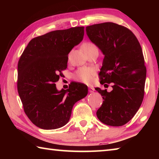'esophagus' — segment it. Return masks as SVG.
Returning <instances> with one entry per match:
<instances>
[{
    "instance_id": "34e87169",
    "label": "esophagus",
    "mask_w": 159,
    "mask_h": 159,
    "mask_svg": "<svg viewBox=\"0 0 159 159\" xmlns=\"http://www.w3.org/2000/svg\"><path fill=\"white\" fill-rule=\"evenodd\" d=\"M88 88H89V89H88V90H89V92L90 93H93V92H94V90H95V88H94L93 87H91V86H89V87H88Z\"/></svg>"
}]
</instances>
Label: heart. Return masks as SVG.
Masks as SVG:
<instances>
[{
    "instance_id": "obj_1",
    "label": "heart",
    "mask_w": 159,
    "mask_h": 159,
    "mask_svg": "<svg viewBox=\"0 0 159 159\" xmlns=\"http://www.w3.org/2000/svg\"><path fill=\"white\" fill-rule=\"evenodd\" d=\"M95 46V44L90 42H86L83 45V48L85 52H87V51ZM93 74L94 71L93 69L90 68V67H80L76 71L75 78L78 80H81L83 82L88 83L92 81Z\"/></svg>"
}]
</instances>
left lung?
Here are the masks:
<instances>
[{"label":"left lung","mask_w":159,"mask_h":159,"mask_svg":"<svg viewBox=\"0 0 159 159\" xmlns=\"http://www.w3.org/2000/svg\"><path fill=\"white\" fill-rule=\"evenodd\" d=\"M86 33L104 55L99 73L100 83L107 87L111 83L113 88L109 93L95 88L104 99L97 116L107 125H125L144 98L147 70L141 45L130 29L113 22L88 26Z\"/></svg>","instance_id":"8db88e82"}]
</instances>
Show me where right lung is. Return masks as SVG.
I'll return each instance as SVG.
<instances>
[{"instance_id":"1","label":"right lung","mask_w":159,"mask_h":159,"mask_svg":"<svg viewBox=\"0 0 159 159\" xmlns=\"http://www.w3.org/2000/svg\"><path fill=\"white\" fill-rule=\"evenodd\" d=\"M84 36V26L56 30L31 39L18 61L17 91L26 115L35 125L52 130L66 125L87 85L71 82L58 91L55 83L67 67L68 55Z\"/></svg>"}]
</instances>
